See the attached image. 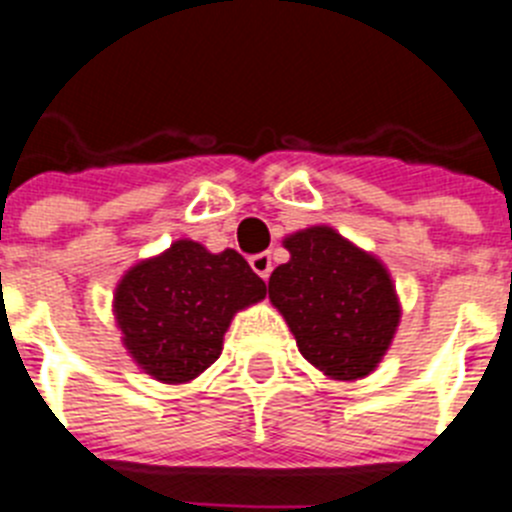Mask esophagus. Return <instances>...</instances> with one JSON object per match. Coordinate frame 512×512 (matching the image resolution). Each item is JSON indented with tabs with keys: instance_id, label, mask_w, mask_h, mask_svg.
I'll return each instance as SVG.
<instances>
[{
	"instance_id": "esophagus-1",
	"label": "esophagus",
	"mask_w": 512,
	"mask_h": 512,
	"mask_svg": "<svg viewBox=\"0 0 512 512\" xmlns=\"http://www.w3.org/2000/svg\"><path fill=\"white\" fill-rule=\"evenodd\" d=\"M251 269L259 274L261 279H269L271 274V256L269 253H256V256H251Z\"/></svg>"
}]
</instances>
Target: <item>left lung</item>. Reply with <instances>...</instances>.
I'll return each mask as SVG.
<instances>
[{
	"instance_id": "8db88e82",
	"label": "left lung",
	"mask_w": 512,
	"mask_h": 512,
	"mask_svg": "<svg viewBox=\"0 0 512 512\" xmlns=\"http://www.w3.org/2000/svg\"><path fill=\"white\" fill-rule=\"evenodd\" d=\"M287 264L269 277V300L300 354L330 379L354 382L377 369L400 325L390 271L328 225L284 238Z\"/></svg>"
}]
</instances>
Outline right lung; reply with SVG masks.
<instances>
[{
    "instance_id": "add662e5",
    "label": "right lung",
    "mask_w": 512,
    "mask_h": 512,
    "mask_svg": "<svg viewBox=\"0 0 512 512\" xmlns=\"http://www.w3.org/2000/svg\"><path fill=\"white\" fill-rule=\"evenodd\" d=\"M264 297V279L241 253L182 238L125 271L112 307L135 364L158 382L184 384L215 364L235 312Z\"/></svg>"
}]
</instances>
